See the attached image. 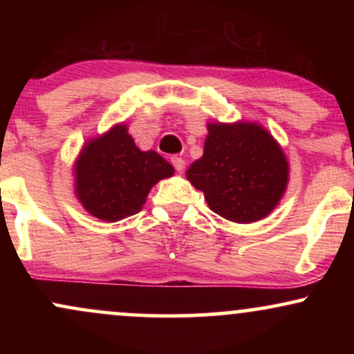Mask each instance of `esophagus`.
Returning <instances> with one entry per match:
<instances>
[{"mask_svg":"<svg viewBox=\"0 0 354 354\" xmlns=\"http://www.w3.org/2000/svg\"><path fill=\"white\" fill-rule=\"evenodd\" d=\"M171 165L174 166V169H176L178 173H181L183 169H185V160H183V158H180V156H173L171 158Z\"/></svg>","mask_w":354,"mask_h":354,"instance_id":"1","label":"esophagus"}]
</instances>
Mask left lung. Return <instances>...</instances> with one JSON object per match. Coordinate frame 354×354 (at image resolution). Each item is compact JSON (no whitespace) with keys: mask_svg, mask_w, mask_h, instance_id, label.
Returning a JSON list of instances; mask_svg holds the SVG:
<instances>
[{"mask_svg":"<svg viewBox=\"0 0 354 354\" xmlns=\"http://www.w3.org/2000/svg\"><path fill=\"white\" fill-rule=\"evenodd\" d=\"M186 178L205 193L209 209L233 223L266 218L281 201L290 163L266 128L251 121L208 123L200 160Z\"/></svg>","mask_w":354,"mask_h":354,"instance_id":"left-lung-1","label":"left lung"}]
</instances>
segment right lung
I'll return each instance as SVG.
<instances>
[{"instance_id":"obj_1","label":"right lung","mask_w":354,"mask_h":354,"mask_svg":"<svg viewBox=\"0 0 354 354\" xmlns=\"http://www.w3.org/2000/svg\"><path fill=\"white\" fill-rule=\"evenodd\" d=\"M73 168L75 194L81 206L108 223L141 211L149 189L174 174L161 154L138 148L124 123L88 140Z\"/></svg>"}]
</instances>
